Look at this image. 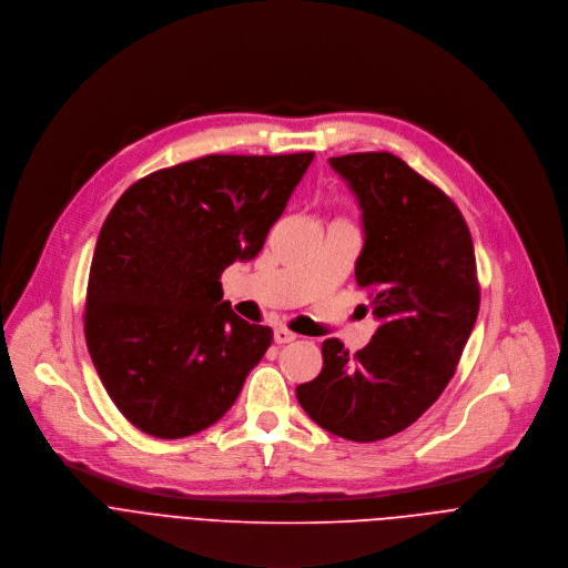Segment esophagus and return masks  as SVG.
<instances>
[{"mask_svg": "<svg viewBox=\"0 0 568 568\" xmlns=\"http://www.w3.org/2000/svg\"><path fill=\"white\" fill-rule=\"evenodd\" d=\"M273 337H275V343H277V345H286V343H293V339H295L297 335H295L293 331H288V328H284V326H280V328H275Z\"/></svg>", "mask_w": 568, "mask_h": 568, "instance_id": "1", "label": "esophagus"}]
</instances>
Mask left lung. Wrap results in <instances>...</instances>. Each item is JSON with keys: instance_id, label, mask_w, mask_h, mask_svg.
I'll return each instance as SVG.
<instances>
[{"instance_id": "8db88e82", "label": "left lung", "mask_w": 568, "mask_h": 568, "mask_svg": "<svg viewBox=\"0 0 568 568\" xmlns=\"http://www.w3.org/2000/svg\"><path fill=\"white\" fill-rule=\"evenodd\" d=\"M328 165L363 212L356 282L381 324L354 356L324 339L320 376L295 396L322 429L372 443L409 427L455 376L479 313L475 246L459 207L403 159L363 152Z\"/></svg>"}]
</instances>
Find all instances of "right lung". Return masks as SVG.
<instances>
[{
	"instance_id": "right-lung-1",
	"label": "right lung",
	"mask_w": 568,
	"mask_h": 568,
	"mask_svg": "<svg viewBox=\"0 0 568 568\" xmlns=\"http://www.w3.org/2000/svg\"><path fill=\"white\" fill-rule=\"evenodd\" d=\"M313 156L210 154L136 181L106 214L84 337L109 398L145 434L214 425L271 347V326L242 320L219 277L260 255Z\"/></svg>"
}]
</instances>
